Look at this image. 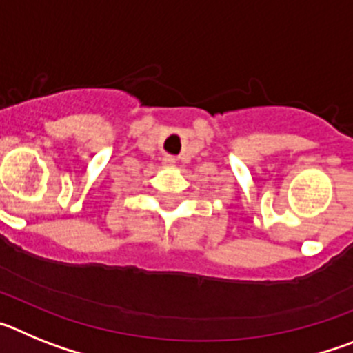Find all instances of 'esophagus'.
Returning a JSON list of instances; mask_svg holds the SVG:
<instances>
[{
    "label": "esophagus",
    "mask_w": 353,
    "mask_h": 353,
    "mask_svg": "<svg viewBox=\"0 0 353 353\" xmlns=\"http://www.w3.org/2000/svg\"><path fill=\"white\" fill-rule=\"evenodd\" d=\"M166 161H168V162H171V159H166Z\"/></svg>",
    "instance_id": "34e87169"
}]
</instances>
